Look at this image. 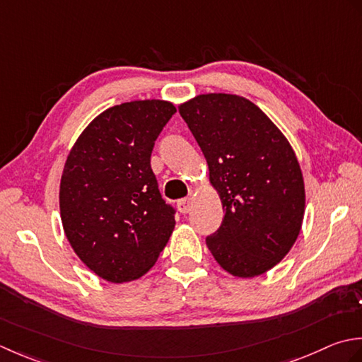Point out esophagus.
<instances>
[{
	"label": "esophagus",
	"instance_id": "obj_1",
	"mask_svg": "<svg viewBox=\"0 0 362 362\" xmlns=\"http://www.w3.org/2000/svg\"><path fill=\"white\" fill-rule=\"evenodd\" d=\"M192 198L190 197H187V198H182V200H180L178 202V209H180V212H182V214H187V212H190V209H192Z\"/></svg>",
	"mask_w": 362,
	"mask_h": 362
}]
</instances>
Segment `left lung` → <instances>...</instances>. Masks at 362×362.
<instances>
[{"mask_svg": "<svg viewBox=\"0 0 362 362\" xmlns=\"http://www.w3.org/2000/svg\"><path fill=\"white\" fill-rule=\"evenodd\" d=\"M178 109L225 212L206 245L233 276L265 274L289 253L305 216V181L289 140L239 95H197Z\"/></svg>", "mask_w": 362, "mask_h": 362, "instance_id": "8db88e82", "label": "left lung"}]
</instances>
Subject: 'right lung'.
<instances>
[{
  "label": "right lung",
  "mask_w": 362,
  "mask_h": 362,
  "mask_svg": "<svg viewBox=\"0 0 362 362\" xmlns=\"http://www.w3.org/2000/svg\"><path fill=\"white\" fill-rule=\"evenodd\" d=\"M176 107L136 100L87 124L65 160L59 208L73 252L95 275L128 283L148 272L175 230L150 158Z\"/></svg>",
  "instance_id": "1"
}]
</instances>
